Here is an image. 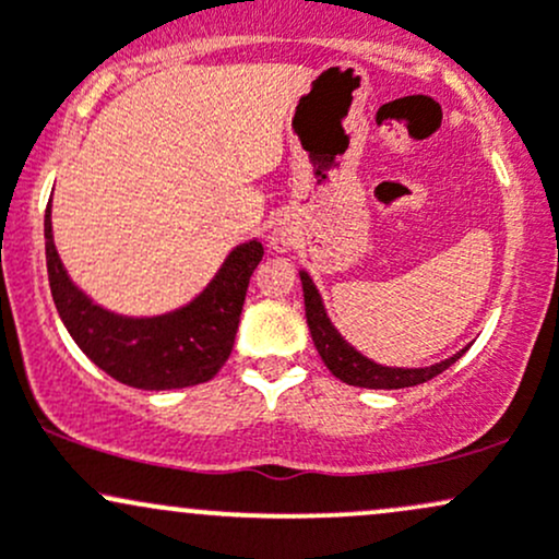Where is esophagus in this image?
<instances>
[{
    "label": "esophagus",
    "instance_id": "esophagus-1",
    "mask_svg": "<svg viewBox=\"0 0 559 559\" xmlns=\"http://www.w3.org/2000/svg\"><path fill=\"white\" fill-rule=\"evenodd\" d=\"M271 243H273L275 252H286V249L292 247V236H288L286 228H275L271 236Z\"/></svg>",
    "mask_w": 559,
    "mask_h": 559
}]
</instances>
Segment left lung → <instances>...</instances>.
<instances>
[{
  "mask_svg": "<svg viewBox=\"0 0 559 559\" xmlns=\"http://www.w3.org/2000/svg\"><path fill=\"white\" fill-rule=\"evenodd\" d=\"M301 278V292H305V316L307 325H310L312 342H316V349L320 360L325 362V368L331 370L338 381L349 383V386L360 389H407L418 386V383H426L444 373L449 365H454L460 357L465 355V349H460L457 355H452L444 362H436L431 368H386V365H378L368 357L360 355L352 344L344 342V336L333 329L331 318L325 316L323 299H320L316 284L305 271L299 273Z\"/></svg>",
  "mask_w": 559,
  "mask_h": 559,
  "instance_id": "1",
  "label": "left lung"
}]
</instances>
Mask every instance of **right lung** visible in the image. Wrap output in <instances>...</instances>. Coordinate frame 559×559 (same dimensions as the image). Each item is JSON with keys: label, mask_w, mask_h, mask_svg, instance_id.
I'll use <instances>...</instances> for the list:
<instances>
[{"label": "right lung", "mask_w": 559, "mask_h": 559, "mask_svg": "<svg viewBox=\"0 0 559 559\" xmlns=\"http://www.w3.org/2000/svg\"><path fill=\"white\" fill-rule=\"evenodd\" d=\"M44 239L49 288L73 342L115 381L144 391L197 386L226 365L249 278L265 254L258 239L239 243L210 286L181 310L157 318H126L94 305L70 281L55 249L52 204H47L44 215Z\"/></svg>", "instance_id": "right-lung-1"}]
</instances>
